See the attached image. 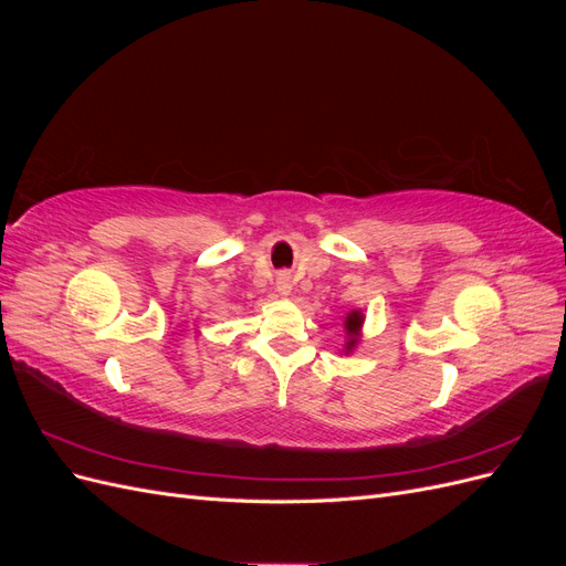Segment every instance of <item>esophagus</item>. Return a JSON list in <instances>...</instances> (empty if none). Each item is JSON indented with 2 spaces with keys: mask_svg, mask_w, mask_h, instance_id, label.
Instances as JSON below:
<instances>
[{
  "mask_svg": "<svg viewBox=\"0 0 566 566\" xmlns=\"http://www.w3.org/2000/svg\"><path fill=\"white\" fill-rule=\"evenodd\" d=\"M276 290H279L281 295H287L290 290H293V281H290L287 273H281V276L276 279Z\"/></svg>",
  "mask_w": 566,
  "mask_h": 566,
  "instance_id": "esophagus-1",
  "label": "esophagus"
}]
</instances>
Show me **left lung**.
Instances as JSON below:
<instances>
[{"instance_id": "obj_1", "label": "left lung", "mask_w": 566, "mask_h": 566, "mask_svg": "<svg viewBox=\"0 0 566 566\" xmlns=\"http://www.w3.org/2000/svg\"><path fill=\"white\" fill-rule=\"evenodd\" d=\"M361 325H364V314L354 310L347 314L345 318V331H347V345H345V354L354 352V347L358 345V337H361Z\"/></svg>"}]
</instances>
